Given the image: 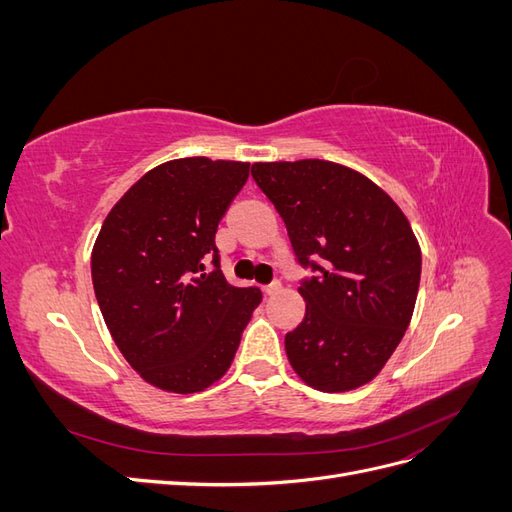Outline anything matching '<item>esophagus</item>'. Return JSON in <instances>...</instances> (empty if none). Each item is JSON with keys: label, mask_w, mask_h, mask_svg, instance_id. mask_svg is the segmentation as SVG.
<instances>
[{"label": "esophagus", "mask_w": 512, "mask_h": 512, "mask_svg": "<svg viewBox=\"0 0 512 512\" xmlns=\"http://www.w3.org/2000/svg\"><path fill=\"white\" fill-rule=\"evenodd\" d=\"M280 290H282V282L280 280H273L269 286H265L267 297H273V294H277Z\"/></svg>", "instance_id": "esophagus-1"}]
</instances>
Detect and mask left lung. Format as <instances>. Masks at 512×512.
<instances>
[{
	"mask_svg": "<svg viewBox=\"0 0 512 512\" xmlns=\"http://www.w3.org/2000/svg\"><path fill=\"white\" fill-rule=\"evenodd\" d=\"M252 177L286 224L305 277V318L286 333L303 382L344 393L374 380L404 337L421 282V247L393 198L327 162H256Z\"/></svg>",
	"mask_w": 512,
	"mask_h": 512,
	"instance_id": "8db88e82",
	"label": "left lung"
}]
</instances>
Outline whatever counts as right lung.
<instances>
[{
    "instance_id": "obj_1",
    "label": "right lung",
    "mask_w": 512,
    "mask_h": 512,
    "mask_svg": "<svg viewBox=\"0 0 512 512\" xmlns=\"http://www.w3.org/2000/svg\"><path fill=\"white\" fill-rule=\"evenodd\" d=\"M247 177V162H164L119 198L100 228L91 252L100 312L126 361L162 391L198 393L220 380L262 301L258 288L226 282L215 247Z\"/></svg>"
}]
</instances>
